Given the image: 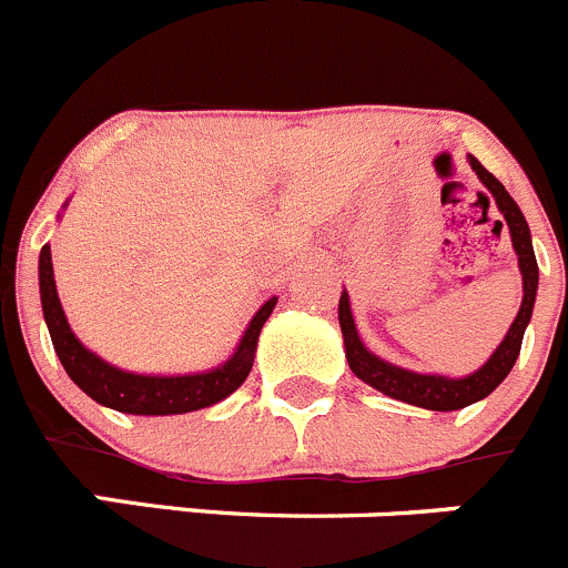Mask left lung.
<instances>
[{"label": "left lung", "mask_w": 568, "mask_h": 568, "mask_svg": "<svg viewBox=\"0 0 568 568\" xmlns=\"http://www.w3.org/2000/svg\"><path fill=\"white\" fill-rule=\"evenodd\" d=\"M468 159L470 168L476 171V176L481 179V184L490 190L496 204H499L507 226H510L513 248H516L518 254V268H521L524 277V300L521 308H518L516 322L510 325V331H507L499 349L487 358L485 367L476 369L468 378H443V375L409 373V369L404 367L381 362L378 356H373V353L364 347L362 338H358L356 322H353V314H349L347 294H342V300H338V325H342L349 369H353L364 384L375 386V389L384 392V395L395 397V400H404V404L423 406V409L432 412H454L463 409V406L476 404V400L490 395V392L507 378V373H510L513 364H516L518 353H521V338L529 325V316H532L535 291H538V263H535L532 237H529V226L527 221H524L521 210H518V204L510 199V193H507L505 184H501L499 179L493 176L490 171H485L474 156Z\"/></svg>", "instance_id": "8db88e82"}]
</instances>
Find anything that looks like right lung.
Returning <instances> with one entry per match:
<instances>
[{
    "instance_id": "right-lung-1",
    "label": "right lung",
    "mask_w": 568,
    "mask_h": 568,
    "mask_svg": "<svg viewBox=\"0 0 568 568\" xmlns=\"http://www.w3.org/2000/svg\"><path fill=\"white\" fill-rule=\"evenodd\" d=\"M39 285H41V308H44L47 327H50L52 347L61 358L63 369L92 400L109 409L125 412V415H184V412L204 409V406L219 404L226 395L237 389L246 381L248 369L254 362V347L257 336L272 316L277 296L263 305L248 322L235 356L221 367L199 375H134L111 367L103 358L89 353L75 338L63 316L61 300L55 291V277H52V254L50 246L41 248L39 257Z\"/></svg>"
}]
</instances>
